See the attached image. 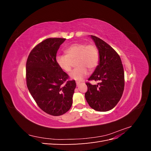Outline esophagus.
Listing matches in <instances>:
<instances>
[{"mask_svg":"<svg viewBox=\"0 0 151 151\" xmlns=\"http://www.w3.org/2000/svg\"><path fill=\"white\" fill-rule=\"evenodd\" d=\"M81 83H80V82H76V85H77V87H79L80 85H81Z\"/></svg>","mask_w":151,"mask_h":151,"instance_id":"34e87169","label":"esophagus"}]
</instances>
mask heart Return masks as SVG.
Instances as JSON below:
<instances>
[{"instance_id": "1", "label": "heart", "mask_w": 151, "mask_h": 151, "mask_svg": "<svg viewBox=\"0 0 151 151\" xmlns=\"http://www.w3.org/2000/svg\"><path fill=\"white\" fill-rule=\"evenodd\" d=\"M65 53L66 55L57 56L56 62L62 70L68 72L71 70L73 62L76 60V65L78 67L70 74V78L74 80L82 81L88 75V69L93 70L98 65L99 52L93 44L74 43L68 47Z\"/></svg>"}]
</instances>
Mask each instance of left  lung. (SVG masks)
<instances>
[{"mask_svg": "<svg viewBox=\"0 0 151 151\" xmlns=\"http://www.w3.org/2000/svg\"><path fill=\"white\" fill-rule=\"evenodd\" d=\"M99 55V64L89 81H99L97 85L86 83L85 94L91 108L98 111H108L120 101L124 90V70L121 58L111 47L101 39L91 35Z\"/></svg>", "mask_w": 151, "mask_h": 151, "instance_id": "1", "label": "left lung"}]
</instances>
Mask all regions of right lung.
<instances>
[{
	"label": "right lung",
	"instance_id": "add662e5",
	"mask_svg": "<svg viewBox=\"0 0 151 151\" xmlns=\"http://www.w3.org/2000/svg\"><path fill=\"white\" fill-rule=\"evenodd\" d=\"M65 38H47L31 50L26 62V84L38 106L53 116L69 110L76 87L75 81L56 62L58 50Z\"/></svg>",
	"mask_w": 151,
	"mask_h": 151
}]
</instances>
